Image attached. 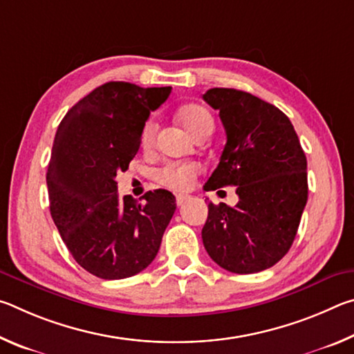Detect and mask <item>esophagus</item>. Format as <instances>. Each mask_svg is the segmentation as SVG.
Returning a JSON list of instances; mask_svg holds the SVG:
<instances>
[{"mask_svg":"<svg viewBox=\"0 0 354 354\" xmlns=\"http://www.w3.org/2000/svg\"><path fill=\"white\" fill-rule=\"evenodd\" d=\"M189 200H190L189 195H176V205L178 206L185 205V203H187Z\"/></svg>","mask_w":354,"mask_h":354,"instance_id":"1","label":"esophagus"}]
</instances>
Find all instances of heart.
Instances as JSON below:
<instances>
[{"label": "heart", "instance_id": "b5f03b06", "mask_svg": "<svg viewBox=\"0 0 354 354\" xmlns=\"http://www.w3.org/2000/svg\"><path fill=\"white\" fill-rule=\"evenodd\" d=\"M179 122L183 123V127L189 131L192 136H196L207 127H214V120L205 107L190 104L183 107L178 112ZM156 131H158V124L154 120H148L145 127L142 129L140 142L142 147L148 149L154 145L156 139ZM200 165L196 162H170L165 167H162L158 171V179L160 184L167 185L173 190H187L196 175L200 173Z\"/></svg>", "mask_w": 354, "mask_h": 354}]
</instances>
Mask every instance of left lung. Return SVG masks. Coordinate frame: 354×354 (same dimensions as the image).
Instances as JSON below:
<instances>
[{
  "instance_id": "left-lung-1",
  "label": "left lung",
  "mask_w": 354,
  "mask_h": 354,
  "mask_svg": "<svg viewBox=\"0 0 354 354\" xmlns=\"http://www.w3.org/2000/svg\"><path fill=\"white\" fill-rule=\"evenodd\" d=\"M226 133L220 162L206 190L237 185L239 203H209L201 237L207 254L227 272L247 274L283 259L308 201V162L290 120L277 106L236 88L203 95Z\"/></svg>"
}]
</instances>
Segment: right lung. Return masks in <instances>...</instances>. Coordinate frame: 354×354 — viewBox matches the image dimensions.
<instances>
[{
	"label": "right lung",
	"instance_id": "obj_1",
	"mask_svg": "<svg viewBox=\"0 0 354 354\" xmlns=\"http://www.w3.org/2000/svg\"><path fill=\"white\" fill-rule=\"evenodd\" d=\"M170 92L106 82L77 101L57 128L46 171L51 217L75 261L101 279L147 268L175 214L171 192L149 190L142 205L131 195L120 200L115 181L139 151L149 112Z\"/></svg>",
	"mask_w": 354,
	"mask_h": 354
}]
</instances>
